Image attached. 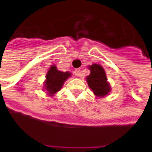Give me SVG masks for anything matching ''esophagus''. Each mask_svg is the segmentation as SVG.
I'll return each instance as SVG.
<instances>
[{"label": "esophagus", "mask_w": 152, "mask_h": 152, "mask_svg": "<svg viewBox=\"0 0 152 152\" xmlns=\"http://www.w3.org/2000/svg\"><path fill=\"white\" fill-rule=\"evenodd\" d=\"M75 75H76V76H80V69H76L75 70Z\"/></svg>", "instance_id": "1"}]
</instances>
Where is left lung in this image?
I'll use <instances>...</instances> for the list:
<instances>
[{"label":"left lung","mask_w":152,"mask_h":152,"mask_svg":"<svg viewBox=\"0 0 152 152\" xmlns=\"http://www.w3.org/2000/svg\"><path fill=\"white\" fill-rule=\"evenodd\" d=\"M89 68L90 74L86 77V80L89 88L97 97L102 98L107 95L111 91V86L107 82L103 67L99 64L93 63Z\"/></svg>","instance_id":"left-lung-1"}]
</instances>
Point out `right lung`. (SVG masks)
I'll use <instances>...</instances> for the list:
<instances>
[{"label": "right lung", "instance_id": "right-lung-1", "mask_svg": "<svg viewBox=\"0 0 152 152\" xmlns=\"http://www.w3.org/2000/svg\"><path fill=\"white\" fill-rule=\"evenodd\" d=\"M71 73L63 72L57 69L55 65L50 66L46 74V80L45 81V89L50 95L53 96L63 87V84L67 78L71 76Z\"/></svg>", "mask_w": 152, "mask_h": 152}]
</instances>
